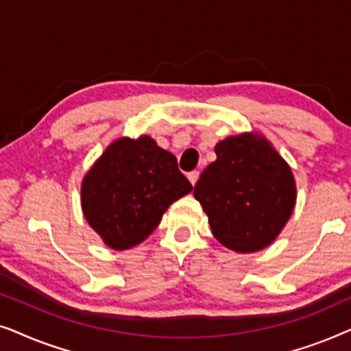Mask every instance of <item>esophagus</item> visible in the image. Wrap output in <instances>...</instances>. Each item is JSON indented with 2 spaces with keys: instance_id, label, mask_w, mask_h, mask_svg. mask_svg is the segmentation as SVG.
Listing matches in <instances>:
<instances>
[{
  "instance_id": "34e87169",
  "label": "esophagus",
  "mask_w": 351,
  "mask_h": 351,
  "mask_svg": "<svg viewBox=\"0 0 351 351\" xmlns=\"http://www.w3.org/2000/svg\"><path fill=\"white\" fill-rule=\"evenodd\" d=\"M199 179V171H191L189 172V180L191 182V185H196V182Z\"/></svg>"
}]
</instances>
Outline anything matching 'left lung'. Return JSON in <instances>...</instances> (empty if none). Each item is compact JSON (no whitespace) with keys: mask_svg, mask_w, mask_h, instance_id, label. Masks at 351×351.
<instances>
[{"mask_svg":"<svg viewBox=\"0 0 351 351\" xmlns=\"http://www.w3.org/2000/svg\"><path fill=\"white\" fill-rule=\"evenodd\" d=\"M217 160L195 185L215 239L234 252H256L275 241L295 206L287 162L258 134L244 132L215 145Z\"/></svg>","mask_w":351,"mask_h":351,"instance_id":"obj_1","label":"left lung"}]
</instances>
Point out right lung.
<instances>
[{
    "instance_id": "1",
    "label": "right lung",
    "mask_w": 351,
    "mask_h": 351,
    "mask_svg": "<svg viewBox=\"0 0 351 351\" xmlns=\"http://www.w3.org/2000/svg\"><path fill=\"white\" fill-rule=\"evenodd\" d=\"M193 190L176 156L148 136L121 137L94 162L81 184L88 223L108 247L124 251L141 244L166 209Z\"/></svg>"
}]
</instances>
